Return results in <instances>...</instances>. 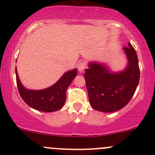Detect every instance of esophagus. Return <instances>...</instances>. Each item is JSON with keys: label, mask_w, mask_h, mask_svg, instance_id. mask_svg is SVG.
Returning <instances> with one entry per match:
<instances>
[{"label": "esophagus", "mask_w": 155, "mask_h": 155, "mask_svg": "<svg viewBox=\"0 0 155 155\" xmlns=\"http://www.w3.org/2000/svg\"><path fill=\"white\" fill-rule=\"evenodd\" d=\"M77 68H78V70H79V71L80 72V73H82V72L84 71V70H85V62L80 61V62L78 63Z\"/></svg>", "instance_id": "34e87169"}]
</instances>
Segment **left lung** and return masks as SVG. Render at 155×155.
<instances>
[{"instance_id": "obj_1", "label": "left lung", "mask_w": 155, "mask_h": 155, "mask_svg": "<svg viewBox=\"0 0 155 155\" xmlns=\"http://www.w3.org/2000/svg\"><path fill=\"white\" fill-rule=\"evenodd\" d=\"M123 48L127 65L122 71L113 72L107 64L89 62L84 74L88 98L94 109L104 113L119 110L133 97L139 82L137 54L132 45Z\"/></svg>"}]
</instances>
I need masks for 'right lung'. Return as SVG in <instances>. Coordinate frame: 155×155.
<instances>
[{
  "label": "right lung",
  "mask_w": 155,
  "mask_h": 155,
  "mask_svg": "<svg viewBox=\"0 0 155 155\" xmlns=\"http://www.w3.org/2000/svg\"><path fill=\"white\" fill-rule=\"evenodd\" d=\"M76 75L77 69H73L66 72L51 86L41 90H31L21 83L16 67V84L21 97L31 108L43 112H54L64 106L66 91Z\"/></svg>",
  "instance_id": "1"
}]
</instances>
